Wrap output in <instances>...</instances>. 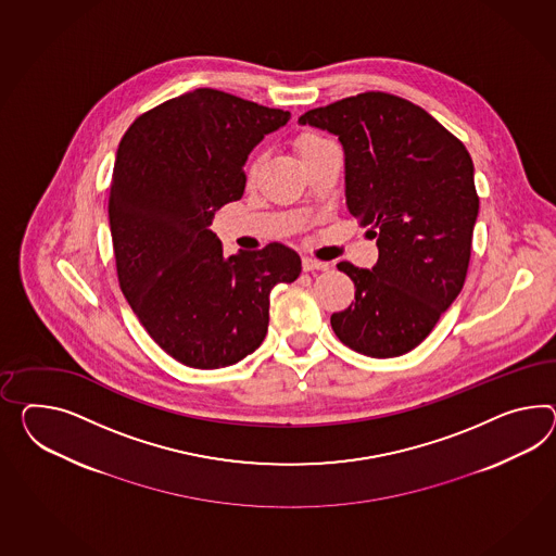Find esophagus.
Listing matches in <instances>:
<instances>
[{
	"label": "esophagus",
	"mask_w": 556,
	"mask_h": 556,
	"mask_svg": "<svg viewBox=\"0 0 556 556\" xmlns=\"http://www.w3.org/2000/svg\"><path fill=\"white\" fill-rule=\"evenodd\" d=\"M302 268L304 271L328 270V264L320 260H314V257L304 256L302 257Z\"/></svg>",
	"instance_id": "esophagus-1"
}]
</instances>
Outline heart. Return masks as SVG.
Returning a JSON list of instances; mask_svg holds the SVG:
<instances>
[{
    "mask_svg": "<svg viewBox=\"0 0 556 556\" xmlns=\"http://www.w3.org/2000/svg\"><path fill=\"white\" fill-rule=\"evenodd\" d=\"M328 143H330V141H327L325 137H320V135H316V132H308V130H306V132H302V135L296 137L294 147H296L300 159H302L304 155H308V153H313L316 149H320V147H325V144ZM262 161H264L262 155H257V157L250 161V165H248V179H254V177H256L257 172H260V167H262Z\"/></svg>",
    "mask_w": 556,
    "mask_h": 556,
    "instance_id": "heart-1",
    "label": "heart"
}]
</instances>
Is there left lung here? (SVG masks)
Returning <instances> with one entry per match:
<instances>
[{
    "label": "left lung",
    "mask_w": 556,
    "mask_h": 556,
    "mask_svg": "<svg viewBox=\"0 0 556 556\" xmlns=\"http://www.w3.org/2000/svg\"><path fill=\"white\" fill-rule=\"evenodd\" d=\"M300 125L339 137L349 214L370 226L372 270L337 264L355 302L330 316L349 349L405 355L462 292L480 210L464 143L431 114L387 92H363L302 114Z\"/></svg>",
    "instance_id": "obj_1"
}]
</instances>
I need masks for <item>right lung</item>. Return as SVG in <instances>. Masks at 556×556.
<instances>
[{
	"mask_svg": "<svg viewBox=\"0 0 556 556\" xmlns=\"http://www.w3.org/2000/svg\"><path fill=\"white\" fill-rule=\"evenodd\" d=\"M288 111L198 88L141 114L116 151L109 219L118 285L159 346L193 369L252 355L270 320L271 288L294 282L282 243L224 256L214 214L243 195L248 155Z\"/></svg>",
	"mask_w": 556,
	"mask_h": 556,
	"instance_id": "1",
	"label": "right lung"
}]
</instances>
